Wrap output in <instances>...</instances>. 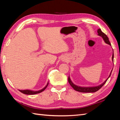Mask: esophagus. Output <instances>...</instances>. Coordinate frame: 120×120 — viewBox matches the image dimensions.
<instances>
[{
	"label": "esophagus",
	"mask_w": 120,
	"mask_h": 120,
	"mask_svg": "<svg viewBox=\"0 0 120 120\" xmlns=\"http://www.w3.org/2000/svg\"><path fill=\"white\" fill-rule=\"evenodd\" d=\"M64 60H65V59H62V61H64Z\"/></svg>",
	"instance_id": "34e87169"
}]
</instances>
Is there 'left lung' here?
I'll return each mask as SVG.
<instances>
[{
  "mask_svg": "<svg viewBox=\"0 0 120 120\" xmlns=\"http://www.w3.org/2000/svg\"><path fill=\"white\" fill-rule=\"evenodd\" d=\"M98 35H99V36H101V37L103 38V40H104V41H105V42L106 43L111 45V43H110V42H109V40L108 37L107 36V35L105 34H104V32L101 31V29H98ZM113 57H114V55H113V52L112 57V60L113 62ZM112 71H111V72L110 74V75H109V76L108 77V78L105 81H104V82L102 84H101V85L98 86H93V87H81V86H76V85H74V84L72 82V81H71V80L70 79V78L69 76H68V82H69L70 85L71 86H72V87L76 91L80 92H83V93L95 92L99 90V89H100L104 85V84H105L107 80H108V79L109 78V77H110V75H111Z\"/></svg>",
  "mask_w": 120,
  "mask_h": 120,
  "instance_id": "left-lung-1",
  "label": "left lung"
}]
</instances>
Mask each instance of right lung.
Returning a JSON list of instances; mask_svg holds the SVG:
<instances>
[{"label": "right lung", "instance_id": "1", "mask_svg": "<svg viewBox=\"0 0 120 120\" xmlns=\"http://www.w3.org/2000/svg\"><path fill=\"white\" fill-rule=\"evenodd\" d=\"M48 85V82L47 83V85L45 87L42 89V90H39V91H31V90H19V91L22 92V93L25 94H27V95H34V94H38V93H40L41 92H42L43 91H44L45 89L47 88V86Z\"/></svg>", "mask_w": 120, "mask_h": 120}]
</instances>
